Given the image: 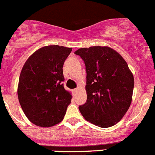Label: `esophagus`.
I'll use <instances>...</instances> for the list:
<instances>
[{
    "instance_id": "1",
    "label": "esophagus",
    "mask_w": 155,
    "mask_h": 155,
    "mask_svg": "<svg viewBox=\"0 0 155 155\" xmlns=\"http://www.w3.org/2000/svg\"><path fill=\"white\" fill-rule=\"evenodd\" d=\"M77 91H78V89H75V90H73V93H77Z\"/></svg>"
}]
</instances>
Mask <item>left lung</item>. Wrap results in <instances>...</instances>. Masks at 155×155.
I'll use <instances>...</instances> for the list:
<instances>
[{
  "instance_id": "8db88e82",
  "label": "left lung",
  "mask_w": 155,
  "mask_h": 155,
  "mask_svg": "<svg viewBox=\"0 0 155 155\" xmlns=\"http://www.w3.org/2000/svg\"><path fill=\"white\" fill-rule=\"evenodd\" d=\"M75 54L84 61L86 71L87 100L79 111L100 127L114 126L131 104L134 79L127 63L110 47L82 48Z\"/></svg>"
}]
</instances>
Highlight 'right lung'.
I'll list each match as a JSON object with an SVG mask.
<instances>
[{
	"mask_svg": "<svg viewBox=\"0 0 155 155\" xmlns=\"http://www.w3.org/2000/svg\"><path fill=\"white\" fill-rule=\"evenodd\" d=\"M72 48L48 45L38 49L24 65L18 97L31 122L42 127L63 120L72 95L65 90L62 67Z\"/></svg>",
	"mask_w": 155,
	"mask_h": 155,
	"instance_id": "add662e5",
	"label": "right lung"
}]
</instances>
